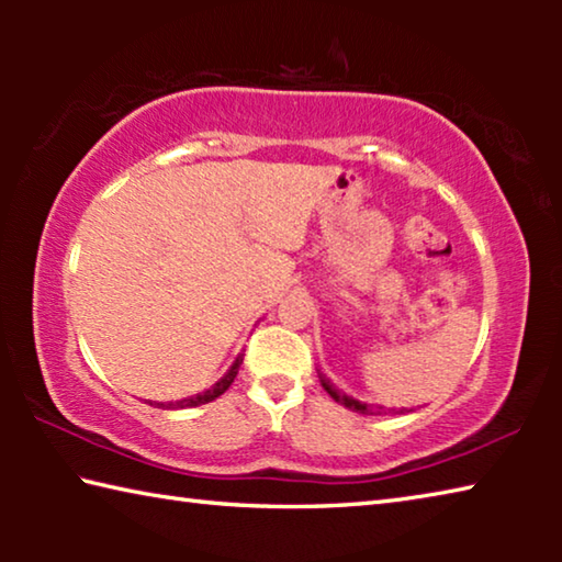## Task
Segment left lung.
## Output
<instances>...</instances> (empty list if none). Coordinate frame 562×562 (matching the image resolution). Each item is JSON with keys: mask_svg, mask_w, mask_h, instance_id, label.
I'll return each mask as SVG.
<instances>
[{"mask_svg": "<svg viewBox=\"0 0 562 562\" xmlns=\"http://www.w3.org/2000/svg\"><path fill=\"white\" fill-rule=\"evenodd\" d=\"M319 382H322V386L327 389V394L335 398V402H339L341 406H347V408H351V412H359V414H382V408L384 406H376V412H374V406H367V404H361V402H357V398H349L347 394H341L339 389H335L329 384V379H325L319 374Z\"/></svg>", "mask_w": 562, "mask_h": 562, "instance_id": "1", "label": "left lung"}]
</instances>
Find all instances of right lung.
I'll use <instances>...</instances> for the list:
<instances>
[{
	"label": "right lung",
	"instance_id": "1",
	"mask_svg": "<svg viewBox=\"0 0 562 562\" xmlns=\"http://www.w3.org/2000/svg\"><path fill=\"white\" fill-rule=\"evenodd\" d=\"M240 364H243V357H237L235 359V364L231 367V372H227L221 382H217L213 389H207V392H203V394H198V396H190V398H183V402H176V404H166V408H173V406H201V404H207V402H213V398H217L221 394H225L227 392V386H231L233 382H235V376H237V369H240ZM164 406V404H160Z\"/></svg>",
	"mask_w": 562,
	"mask_h": 562
}]
</instances>
